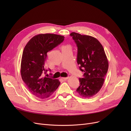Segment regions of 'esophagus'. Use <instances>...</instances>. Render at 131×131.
Here are the masks:
<instances>
[{
	"instance_id": "1",
	"label": "esophagus",
	"mask_w": 131,
	"mask_h": 131,
	"mask_svg": "<svg viewBox=\"0 0 131 131\" xmlns=\"http://www.w3.org/2000/svg\"><path fill=\"white\" fill-rule=\"evenodd\" d=\"M68 78H69V77H66V78H61V79L62 80H66L67 79H68Z\"/></svg>"
}]
</instances>
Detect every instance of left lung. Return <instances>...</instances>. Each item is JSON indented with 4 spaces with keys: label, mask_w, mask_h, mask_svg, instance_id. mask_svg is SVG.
I'll use <instances>...</instances> for the list:
<instances>
[{
    "label": "left lung",
    "mask_w": 131,
    "mask_h": 131,
    "mask_svg": "<svg viewBox=\"0 0 131 131\" xmlns=\"http://www.w3.org/2000/svg\"><path fill=\"white\" fill-rule=\"evenodd\" d=\"M78 47L77 63L84 72L80 78L77 93L84 98L97 94L104 83L108 69V61L104 48L94 37L72 32L70 34Z\"/></svg>",
    "instance_id": "1"
}]
</instances>
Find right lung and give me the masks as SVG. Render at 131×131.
<instances>
[{
	"instance_id": "add662e5",
	"label": "right lung",
	"mask_w": 131,
	"mask_h": 131,
	"mask_svg": "<svg viewBox=\"0 0 131 131\" xmlns=\"http://www.w3.org/2000/svg\"><path fill=\"white\" fill-rule=\"evenodd\" d=\"M64 40V36L57 34H40L31 39L24 48L20 74L29 90L38 98H49L60 83L57 79L43 77V74L48 71L45 67L47 52Z\"/></svg>"
}]
</instances>
